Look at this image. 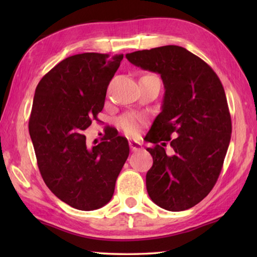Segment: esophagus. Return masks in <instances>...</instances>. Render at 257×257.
Instances as JSON below:
<instances>
[{"label":"esophagus","instance_id":"34e87169","mask_svg":"<svg viewBox=\"0 0 257 257\" xmlns=\"http://www.w3.org/2000/svg\"><path fill=\"white\" fill-rule=\"evenodd\" d=\"M129 146H130V149H132V151H133V152H137V151H141V150H143V145H142V143H139V142L130 141V142H129Z\"/></svg>","mask_w":257,"mask_h":257}]
</instances>
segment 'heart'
Instances as JSON below:
<instances>
[{"mask_svg":"<svg viewBox=\"0 0 257 257\" xmlns=\"http://www.w3.org/2000/svg\"><path fill=\"white\" fill-rule=\"evenodd\" d=\"M120 127L127 135H135L138 129L139 116L136 114H127L120 119Z\"/></svg>","mask_w":257,"mask_h":257,"instance_id":"obj_1","label":"heart"}]
</instances>
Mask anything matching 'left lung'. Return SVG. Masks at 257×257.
I'll list each match as a JSON object with an SVG mask.
<instances>
[{
    "label": "left lung",
    "mask_w": 257,
    "mask_h": 257,
    "mask_svg": "<svg viewBox=\"0 0 257 257\" xmlns=\"http://www.w3.org/2000/svg\"><path fill=\"white\" fill-rule=\"evenodd\" d=\"M125 58L159 73L165 90L162 111L146 136L155 144L147 149L153 158L147 193L164 210H188L214 187L228 151L231 118L223 86L206 62L181 46L136 51ZM167 141L171 155L163 147Z\"/></svg>",
    "instance_id": "obj_1"
}]
</instances>
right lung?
Masks as SVG:
<instances>
[{
    "mask_svg": "<svg viewBox=\"0 0 257 257\" xmlns=\"http://www.w3.org/2000/svg\"><path fill=\"white\" fill-rule=\"evenodd\" d=\"M122 59L123 54L69 56L35 90L29 134L38 168L52 193L77 210H97L111 201L129 155L128 141L115 133L92 149L82 134L103 110Z\"/></svg>",
    "mask_w": 257,
    "mask_h": 257,
    "instance_id": "right-lung-1",
    "label": "right lung"
}]
</instances>
